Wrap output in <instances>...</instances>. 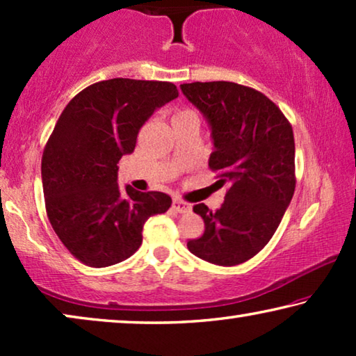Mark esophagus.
Returning <instances> with one entry per match:
<instances>
[{
  "mask_svg": "<svg viewBox=\"0 0 356 356\" xmlns=\"http://www.w3.org/2000/svg\"><path fill=\"white\" fill-rule=\"evenodd\" d=\"M172 209H173V211L179 212V213H186V212L191 211L189 204L179 201V199H173V201H172Z\"/></svg>",
  "mask_w": 356,
  "mask_h": 356,
  "instance_id": "1",
  "label": "esophagus"
}]
</instances>
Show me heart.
Returning <instances> with one entry per match:
<instances>
[{"label": "heart", "mask_w": 356, "mask_h": 356, "mask_svg": "<svg viewBox=\"0 0 356 356\" xmlns=\"http://www.w3.org/2000/svg\"><path fill=\"white\" fill-rule=\"evenodd\" d=\"M186 115H194V113H193V111H189V110H183V111H178V113L175 116H186ZM175 116H173V118H175Z\"/></svg>", "instance_id": "1"}]
</instances>
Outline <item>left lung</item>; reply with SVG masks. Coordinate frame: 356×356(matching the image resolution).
<instances>
[{
    "label": "left lung",
    "instance_id": "1",
    "mask_svg": "<svg viewBox=\"0 0 356 356\" xmlns=\"http://www.w3.org/2000/svg\"><path fill=\"white\" fill-rule=\"evenodd\" d=\"M181 92L211 128L209 167L228 184L217 211L196 204L204 233L188 241L194 256L236 266L256 256L274 235L295 193L293 129L264 94L235 82H193Z\"/></svg>",
    "mask_w": 356,
    "mask_h": 356
}]
</instances>
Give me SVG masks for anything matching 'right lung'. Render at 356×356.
<instances>
[{
	"mask_svg": "<svg viewBox=\"0 0 356 356\" xmlns=\"http://www.w3.org/2000/svg\"><path fill=\"white\" fill-rule=\"evenodd\" d=\"M178 97L172 82L108 79L79 92L58 118L42 157L47 216L72 256L90 267L128 259L143 227L172 206L165 193L118 186V163L139 129Z\"/></svg>",
	"mask_w": 356,
	"mask_h": 356,
	"instance_id": "1",
	"label": "right lung"
}]
</instances>
